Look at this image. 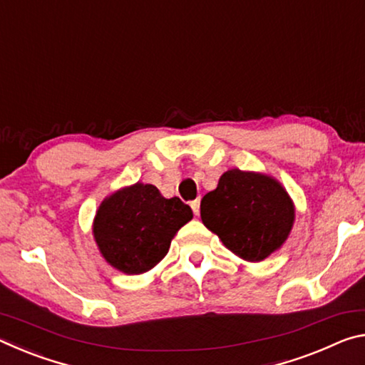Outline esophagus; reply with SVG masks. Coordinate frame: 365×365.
I'll use <instances>...</instances> for the list:
<instances>
[{"instance_id":"obj_1","label":"esophagus","mask_w":365,"mask_h":365,"mask_svg":"<svg viewBox=\"0 0 365 365\" xmlns=\"http://www.w3.org/2000/svg\"><path fill=\"white\" fill-rule=\"evenodd\" d=\"M191 209H193V214H195V215L200 214V200L191 201Z\"/></svg>"}]
</instances>
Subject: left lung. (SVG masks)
I'll list each match as a JSON object with an SVG mask.
<instances>
[{"mask_svg": "<svg viewBox=\"0 0 365 365\" xmlns=\"http://www.w3.org/2000/svg\"><path fill=\"white\" fill-rule=\"evenodd\" d=\"M201 220L235 256L261 262L288 240L294 202L277 178L230 169L201 200Z\"/></svg>", "mask_w": 365, "mask_h": 365, "instance_id": "1", "label": "left lung"}]
</instances>
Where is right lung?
I'll use <instances>...</instances> for the list:
<instances>
[{"label":"right lung","instance_id":"add662e5","mask_svg":"<svg viewBox=\"0 0 365 365\" xmlns=\"http://www.w3.org/2000/svg\"><path fill=\"white\" fill-rule=\"evenodd\" d=\"M193 219L178 197H164L150 183L137 182L103 200L93 219V238L109 265L122 274L151 270L169 252L172 238Z\"/></svg>","mask_w":365,"mask_h":365}]
</instances>
